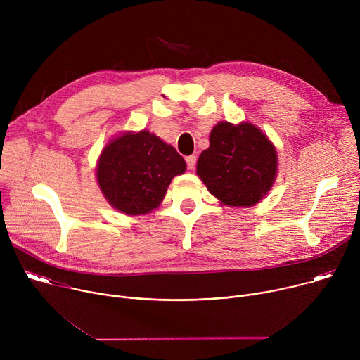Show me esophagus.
Listing matches in <instances>:
<instances>
[{"label": "esophagus", "mask_w": 360, "mask_h": 360, "mask_svg": "<svg viewBox=\"0 0 360 360\" xmlns=\"http://www.w3.org/2000/svg\"><path fill=\"white\" fill-rule=\"evenodd\" d=\"M186 165H188V169H193L196 165V157L195 155L186 157Z\"/></svg>", "instance_id": "34e87169"}]
</instances>
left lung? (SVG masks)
Instances as JSON below:
<instances>
[{
	"label": "left lung",
	"mask_w": 360,
	"mask_h": 360,
	"mask_svg": "<svg viewBox=\"0 0 360 360\" xmlns=\"http://www.w3.org/2000/svg\"><path fill=\"white\" fill-rule=\"evenodd\" d=\"M196 174L208 191L229 207H253L272 188L278 153L269 138L253 124L219 122L202 150Z\"/></svg>",
	"instance_id": "obj_1"
}]
</instances>
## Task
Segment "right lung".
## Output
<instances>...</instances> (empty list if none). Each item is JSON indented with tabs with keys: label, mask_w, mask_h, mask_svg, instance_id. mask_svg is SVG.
<instances>
[{
	"label": "right lung",
	"mask_w": 360,
	"mask_h": 360,
	"mask_svg": "<svg viewBox=\"0 0 360 360\" xmlns=\"http://www.w3.org/2000/svg\"><path fill=\"white\" fill-rule=\"evenodd\" d=\"M186 164L172 145L149 131L125 132L102 149L96 181L105 199L127 215L157 210L174 176Z\"/></svg>",
	"instance_id": "add662e5"
}]
</instances>
